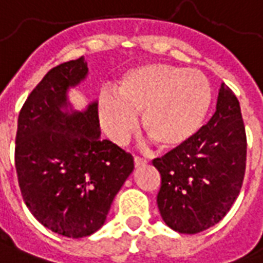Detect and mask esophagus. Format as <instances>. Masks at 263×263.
<instances>
[{
	"label": "esophagus",
	"mask_w": 263,
	"mask_h": 263,
	"mask_svg": "<svg viewBox=\"0 0 263 263\" xmlns=\"http://www.w3.org/2000/svg\"><path fill=\"white\" fill-rule=\"evenodd\" d=\"M134 163H135V167H141V166H145L146 164V160L145 159H142L139 156H135L134 157Z\"/></svg>",
	"instance_id": "esophagus-1"
}]
</instances>
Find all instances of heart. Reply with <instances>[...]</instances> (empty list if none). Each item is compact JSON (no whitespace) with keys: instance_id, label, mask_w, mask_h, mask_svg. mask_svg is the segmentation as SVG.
I'll return each instance as SVG.
<instances>
[{"instance_id":"b5f03b06","label":"heart","mask_w":263,"mask_h":263,"mask_svg":"<svg viewBox=\"0 0 263 263\" xmlns=\"http://www.w3.org/2000/svg\"><path fill=\"white\" fill-rule=\"evenodd\" d=\"M117 95L103 92L97 102L99 120L116 143H125L138 129L164 151L184 146L201 131L212 104L208 78L196 69L147 64L126 71Z\"/></svg>"}]
</instances>
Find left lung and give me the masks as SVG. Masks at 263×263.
Returning a JSON list of instances; mask_svg holds the SVG:
<instances>
[{
	"label": "left lung",
	"instance_id": "1",
	"mask_svg": "<svg viewBox=\"0 0 263 263\" xmlns=\"http://www.w3.org/2000/svg\"><path fill=\"white\" fill-rule=\"evenodd\" d=\"M247 161L240 103L221 83L216 111L191 141L153 160L161 177L157 206L170 229L196 234L223 219L240 194Z\"/></svg>",
	"mask_w": 263,
	"mask_h": 263
}]
</instances>
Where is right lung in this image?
I'll return each instance as SVG.
<instances>
[{
  "label": "right lung",
  "mask_w": 263,
  "mask_h": 263,
  "mask_svg": "<svg viewBox=\"0 0 263 263\" xmlns=\"http://www.w3.org/2000/svg\"><path fill=\"white\" fill-rule=\"evenodd\" d=\"M86 75L83 57L50 69L19 112L15 139L23 201L44 227L69 238L104 224L134 170L132 155L100 138L97 103L75 111L68 102V89Z\"/></svg>",
  "instance_id": "1"
}]
</instances>
